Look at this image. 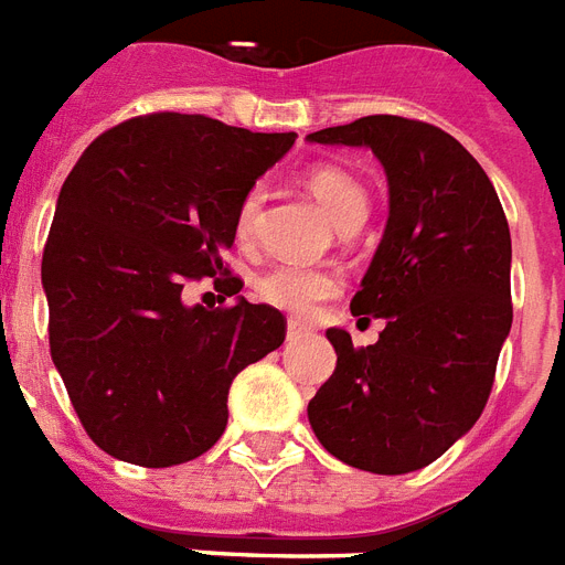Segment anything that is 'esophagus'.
<instances>
[{
	"label": "esophagus",
	"mask_w": 565,
	"mask_h": 565,
	"mask_svg": "<svg viewBox=\"0 0 565 565\" xmlns=\"http://www.w3.org/2000/svg\"><path fill=\"white\" fill-rule=\"evenodd\" d=\"M301 338H308V329H301V326L290 322V326H287V340H301Z\"/></svg>",
	"instance_id": "34e87169"
}]
</instances>
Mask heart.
Instances as JSON below:
<instances>
[{"mask_svg": "<svg viewBox=\"0 0 565 565\" xmlns=\"http://www.w3.org/2000/svg\"><path fill=\"white\" fill-rule=\"evenodd\" d=\"M305 183L313 192V198L326 206V213L334 218V225L340 231L343 227H359L364 222V215L370 210V195L364 183L359 178H352L347 168L317 166L308 171ZM264 201L266 192L260 183L245 189V195L239 198L234 225L236 236L243 243H248L257 234ZM340 290H343V278H340L338 269L320 264H275L254 284V292L266 305H273L278 311H287L290 317H299V320L311 317L322 301L338 296Z\"/></svg>", "mask_w": 565, "mask_h": 565, "instance_id": "1", "label": "heart"}]
</instances>
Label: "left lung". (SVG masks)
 Segmentation results:
<instances>
[{
    "instance_id": "left-lung-1",
    "label": "left lung",
    "mask_w": 565,
    "mask_h": 565,
    "mask_svg": "<svg viewBox=\"0 0 565 565\" xmlns=\"http://www.w3.org/2000/svg\"><path fill=\"white\" fill-rule=\"evenodd\" d=\"M370 148L385 166L391 215L355 317H382L373 347L326 338L338 367L308 403L320 445L373 473L436 462L483 415L512 326L510 225L480 162L426 120L367 115L308 136Z\"/></svg>"
}]
</instances>
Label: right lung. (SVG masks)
I'll return each mask as SVG.
<instances>
[{
  "mask_svg": "<svg viewBox=\"0 0 565 565\" xmlns=\"http://www.w3.org/2000/svg\"><path fill=\"white\" fill-rule=\"evenodd\" d=\"M292 141L153 111L97 136L64 180L41 264L50 352L88 438L115 459L168 468L206 454L236 373L284 343L281 311L189 308L183 287L243 290L225 266L236 204Z\"/></svg>",
  "mask_w": 565,
  "mask_h": 565,
  "instance_id": "obj_1",
  "label": "right lung"
}]
</instances>
